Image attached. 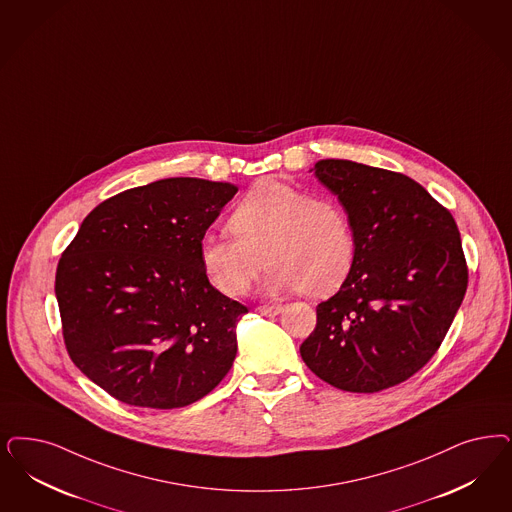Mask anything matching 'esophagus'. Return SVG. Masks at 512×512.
<instances>
[{
  "label": "esophagus",
  "instance_id": "1",
  "mask_svg": "<svg viewBox=\"0 0 512 512\" xmlns=\"http://www.w3.org/2000/svg\"><path fill=\"white\" fill-rule=\"evenodd\" d=\"M282 310V304H265V306H259V308H257V312H259L261 316H276V314H280Z\"/></svg>",
  "mask_w": 512,
  "mask_h": 512
}]
</instances>
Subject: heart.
I'll use <instances>...</instances> for the list:
<instances>
[{"label": "heart", "mask_w": 512, "mask_h": 512, "mask_svg": "<svg viewBox=\"0 0 512 512\" xmlns=\"http://www.w3.org/2000/svg\"><path fill=\"white\" fill-rule=\"evenodd\" d=\"M232 238L206 236L198 247L204 276L227 297L246 295L265 261L266 293L327 297L348 280L357 238L348 212L276 179L257 181L227 221Z\"/></svg>", "instance_id": "b5f03b06"}]
</instances>
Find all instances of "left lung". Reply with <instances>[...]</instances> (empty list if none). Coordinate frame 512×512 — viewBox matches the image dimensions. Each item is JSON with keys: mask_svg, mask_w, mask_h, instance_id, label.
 Instances as JSON below:
<instances>
[{"mask_svg": "<svg viewBox=\"0 0 512 512\" xmlns=\"http://www.w3.org/2000/svg\"><path fill=\"white\" fill-rule=\"evenodd\" d=\"M319 181L352 219L357 255L318 304L300 344L323 382L353 393L397 386L439 350L467 291L458 225L414 179L352 160H319Z\"/></svg>", "mask_w": 512, "mask_h": 512, "instance_id": "left-lung-1", "label": "left lung"}]
</instances>
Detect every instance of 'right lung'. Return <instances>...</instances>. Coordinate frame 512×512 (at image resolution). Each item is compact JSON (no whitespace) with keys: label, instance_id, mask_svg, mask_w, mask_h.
Here are the masks:
<instances>
[{"label":"right lung","instance_id":"1","mask_svg":"<svg viewBox=\"0 0 512 512\" xmlns=\"http://www.w3.org/2000/svg\"><path fill=\"white\" fill-rule=\"evenodd\" d=\"M238 187L168 177L96 206L64 249L54 293L75 367L117 401L179 408L236 357L246 306L219 293L198 247Z\"/></svg>","mask_w":512,"mask_h":512}]
</instances>
